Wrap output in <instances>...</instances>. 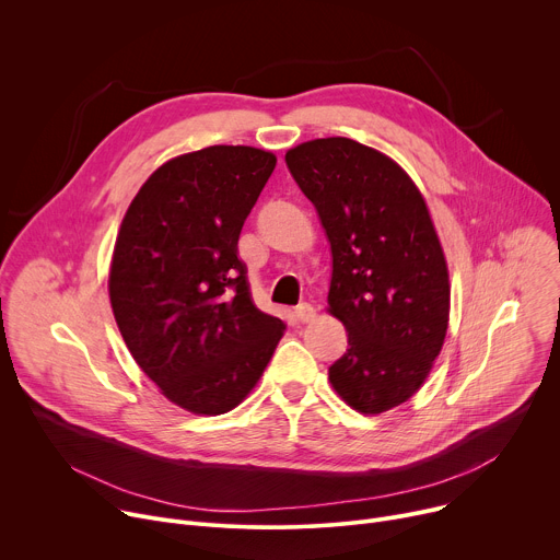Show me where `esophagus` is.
<instances>
[{
	"label": "esophagus",
	"instance_id": "obj_1",
	"mask_svg": "<svg viewBox=\"0 0 560 560\" xmlns=\"http://www.w3.org/2000/svg\"><path fill=\"white\" fill-rule=\"evenodd\" d=\"M314 316H316V310H314L310 303H299V305L294 307V318H296L299 324H310Z\"/></svg>",
	"mask_w": 560,
	"mask_h": 560
}]
</instances>
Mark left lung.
Instances as JSON below:
<instances>
[{
  "label": "left lung",
  "mask_w": 560,
  "mask_h": 560,
  "mask_svg": "<svg viewBox=\"0 0 560 560\" xmlns=\"http://www.w3.org/2000/svg\"><path fill=\"white\" fill-rule=\"evenodd\" d=\"M332 250L328 312L348 350L328 370L343 401L381 415L423 385L450 318L447 264L430 210L408 173L354 139L305 141L285 152Z\"/></svg>",
  "instance_id": "1"
}]
</instances>
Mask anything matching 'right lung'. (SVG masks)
I'll return each instance as SVG.
<instances>
[{"mask_svg": "<svg viewBox=\"0 0 560 560\" xmlns=\"http://www.w3.org/2000/svg\"><path fill=\"white\" fill-rule=\"evenodd\" d=\"M277 166L272 152L210 145L171 159L121 221L110 305L137 365L171 401L225 415L261 378L283 322L253 303L238 234Z\"/></svg>", "mask_w": 560, "mask_h": 560, "instance_id": "right-lung-1", "label": "right lung"}]
</instances>
